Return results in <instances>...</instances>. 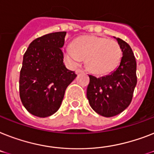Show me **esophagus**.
I'll return each mask as SVG.
<instances>
[{"label": "esophagus", "instance_id": "esophagus-1", "mask_svg": "<svg viewBox=\"0 0 154 154\" xmlns=\"http://www.w3.org/2000/svg\"><path fill=\"white\" fill-rule=\"evenodd\" d=\"M76 73L77 74H79V73H84V70L83 69H76Z\"/></svg>", "mask_w": 154, "mask_h": 154}]
</instances>
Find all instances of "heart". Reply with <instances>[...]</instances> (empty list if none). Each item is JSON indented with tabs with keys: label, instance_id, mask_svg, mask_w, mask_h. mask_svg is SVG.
I'll use <instances>...</instances> for the list:
<instances>
[{
	"label": "heart",
	"instance_id": "1",
	"mask_svg": "<svg viewBox=\"0 0 154 154\" xmlns=\"http://www.w3.org/2000/svg\"><path fill=\"white\" fill-rule=\"evenodd\" d=\"M121 48L116 41L94 35L81 36L64 50L65 59L76 67L85 58L92 73L105 74L116 68L121 58Z\"/></svg>",
	"mask_w": 154,
	"mask_h": 154
}]
</instances>
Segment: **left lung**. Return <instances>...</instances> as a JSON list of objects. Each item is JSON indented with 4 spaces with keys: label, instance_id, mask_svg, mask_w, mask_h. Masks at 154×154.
Returning <instances> with one entry per match:
<instances>
[{
    "label": "left lung",
    "instance_id": "left-lung-1",
    "mask_svg": "<svg viewBox=\"0 0 154 154\" xmlns=\"http://www.w3.org/2000/svg\"><path fill=\"white\" fill-rule=\"evenodd\" d=\"M122 51V57L117 68L101 77L89 75L87 98L92 109L104 117H112L122 112L131 102L137 85V64L128 43L116 38Z\"/></svg>",
    "mask_w": 154,
    "mask_h": 154
}]
</instances>
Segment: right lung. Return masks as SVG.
I'll list each match as a JSON object with an SVG mask.
<instances>
[{
  "instance_id": "add662e5",
  "label": "right lung",
  "mask_w": 154,
  "mask_h": 154,
  "mask_svg": "<svg viewBox=\"0 0 154 154\" xmlns=\"http://www.w3.org/2000/svg\"><path fill=\"white\" fill-rule=\"evenodd\" d=\"M66 32H54L30 43L23 58L20 75V97L33 116L45 118L59 109L65 92L76 78L66 68L62 49Z\"/></svg>"
}]
</instances>
